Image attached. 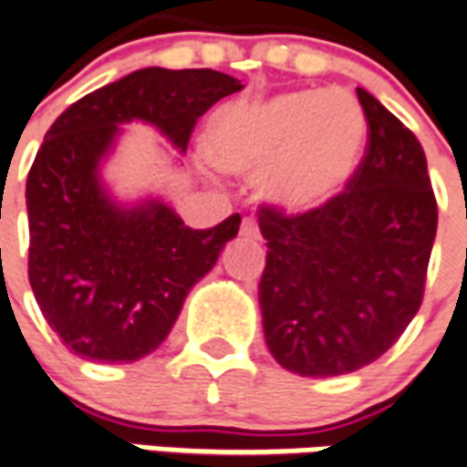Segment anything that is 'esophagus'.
Instances as JSON below:
<instances>
[{
  "mask_svg": "<svg viewBox=\"0 0 467 467\" xmlns=\"http://www.w3.org/2000/svg\"><path fill=\"white\" fill-rule=\"evenodd\" d=\"M241 236L258 238V223H256V219H244V221H241Z\"/></svg>",
  "mask_w": 467,
  "mask_h": 467,
  "instance_id": "esophagus-1",
  "label": "esophagus"
}]
</instances>
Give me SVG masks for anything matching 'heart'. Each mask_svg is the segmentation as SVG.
I'll use <instances>...</instances> for the list:
<instances>
[{
    "instance_id": "heart-1",
    "label": "heart",
    "mask_w": 467,
    "mask_h": 467,
    "mask_svg": "<svg viewBox=\"0 0 467 467\" xmlns=\"http://www.w3.org/2000/svg\"><path fill=\"white\" fill-rule=\"evenodd\" d=\"M368 124L346 91H288L213 117L206 146L238 176H266L268 199L288 211L331 201L356 173Z\"/></svg>"
}]
</instances>
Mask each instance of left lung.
<instances>
[{"label":"left lung","instance_id":"obj_1","mask_svg":"<svg viewBox=\"0 0 467 467\" xmlns=\"http://www.w3.org/2000/svg\"><path fill=\"white\" fill-rule=\"evenodd\" d=\"M356 91L368 144L346 192L296 216L258 211L266 346L306 378L353 373L400 338L423 301L438 229L423 146L373 94Z\"/></svg>","mask_w":467,"mask_h":467}]
</instances>
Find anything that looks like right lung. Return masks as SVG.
Returning <instances> with one entry per match:
<instances>
[{"label":"right lung","mask_w":467,"mask_h":467,"mask_svg":"<svg viewBox=\"0 0 467 467\" xmlns=\"http://www.w3.org/2000/svg\"><path fill=\"white\" fill-rule=\"evenodd\" d=\"M241 89L213 69L149 67L79 99L47 131L26 176L29 284L71 353L99 363L154 353L241 223L234 213L189 229L161 199L119 203L101 166L121 124H151L183 154L199 117Z\"/></svg>","instance_id":"add662e5"}]
</instances>
